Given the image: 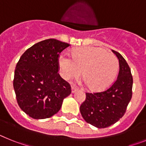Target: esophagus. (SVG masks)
Masks as SVG:
<instances>
[{"mask_svg": "<svg viewBox=\"0 0 146 146\" xmlns=\"http://www.w3.org/2000/svg\"><path fill=\"white\" fill-rule=\"evenodd\" d=\"M77 91V88H74V86H72V94H74V93H75Z\"/></svg>", "mask_w": 146, "mask_h": 146, "instance_id": "obj_1", "label": "esophagus"}]
</instances>
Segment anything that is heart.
<instances>
[{
    "instance_id": "b5f03b06",
    "label": "heart",
    "mask_w": 146,
    "mask_h": 146,
    "mask_svg": "<svg viewBox=\"0 0 146 146\" xmlns=\"http://www.w3.org/2000/svg\"><path fill=\"white\" fill-rule=\"evenodd\" d=\"M60 73L66 80L77 77L82 73L84 82L92 91H102L111 84L116 75L118 61L113 54L96 47H80L67 52L58 58Z\"/></svg>"
}]
</instances>
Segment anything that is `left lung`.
Here are the masks:
<instances>
[{
  "mask_svg": "<svg viewBox=\"0 0 146 146\" xmlns=\"http://www.w3.org/2000/svg\"><path fill=\"white\" fill-rule=\"evenodd\" d=\"M119 61L116 81L106 91L86 93V99L80 105L82 118L97 128H106L122 118L132 95L133 79L131 69L119 52L113 50Z\"/></svg>",
  "mask_w": 146,
  "mask_h": 146,
  "instance_id": "8db88e82",
  "label": "left lung"
}]
</instances>
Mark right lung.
Masks as SVG:
<instances>
[{"label": "right lung", "instance_id": "obj_1", "mask_svg": "<svg viewBox=\"0 0 146 146\" xmlns=\"http://www.w3.org/2000/svg\"><path fill=\"white\" fill-rule=\"evenodd\" d=\"M69 44L50 38L35 44L17 64L13 86L20 108L34 119L52 117L70 95L58 72V57Z\"/></svg>", "mask_w": 146, "mask_h": 146}]
</instances>
